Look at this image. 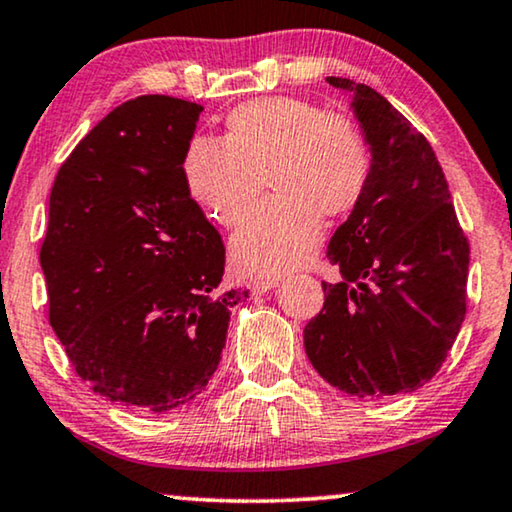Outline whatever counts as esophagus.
<instances>
[{"label": "esophagus", "instance_id": "1", "mask_svg": "<svg viewBox=\"0 0 512 512\" xmlns=\"http://www.w3.org/2000/svg\"><path fill=\"white\" fill-rule=\"evenodd\" d=\"M275 284L277 282L272 277H258V279H251L249 289H251V293H265V291L275 289Z\"/></svg>", "mask_w": 512, "mask_h": 512}]
</instances>
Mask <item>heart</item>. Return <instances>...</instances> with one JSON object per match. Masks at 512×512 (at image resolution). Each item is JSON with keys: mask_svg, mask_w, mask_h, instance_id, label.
Masks as SVG:
<instances>
[{"mask_svg": "<svg viewBox=\"0 0 512 512\" xmlns=\"http://www.w3.org/2000/svg\"><path fill=\"white\" fill-rule=\"evenodd\" d=\"M186 186L223 226H242L268 179L272 200L235 235L233 263L247 275L303 268L321 244V219L340 221L366 198L373 153L352 116L298 97H261L226 118V139L195 137Z\"/></svg>", "mask_w": 512, "mask_h": 512, "instance_id": "b5f03b06", "label": "heart"}]
</instances>
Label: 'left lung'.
Here are the masks:
<instances>
[{
    "label": "left lung",
    "mask_w": 512,
    "mask_h": 512,
    "mask_svg": "<svg viewBox=\"0 0 512 512\" xmlns=\"http://www.w3.org/2000/svg\"><path fill=\"white\" fill-rule=\"evenodd\" d=\"M326 81L354 97L373 177L328 242L342 282H321L324 307L305 326V352L349 396L408 394L438 373L464 324L471 247L422 132L370 86Z\"/></svg>",
    "instance_id": "8db88e82"
}]
</instances>
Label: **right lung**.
Here are the masks:
<instances>
[{
	"instance_id": "right-lung-1",
	"label": "right lung",
	"mask_w": 512,
	"mask_h": 512,
	"mask_svg": "<svg viewBox=\"0 0 512 512\" xmlns=\"http://www.w3.org/2000/svg\"><path fill=\"white\" fill-rule=\"evenodd\" d=\"M202 107L142 95L62 163L39 261L48 321L76 375L111 403L165 412L207 387L226 347V247L191 198L184 158Z\"/></svg>"
}]
</instances>
